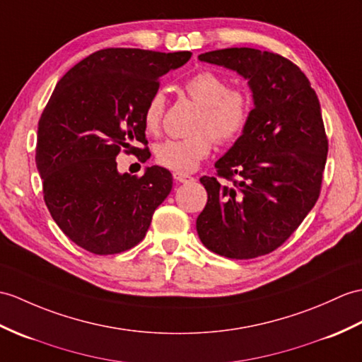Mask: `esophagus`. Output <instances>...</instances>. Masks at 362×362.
<instances>
[{
	"label": "esophagus",
	"instance_id": "34e87169",
	"mask_svg": "<svg viewBox=\"0 0 362 362\" xmlns=\"http://www.w3.org/2000/svg\"><path fill=\"white\" fill-rule=\"evenodd\" d=\"M174 179L180 182V183H188V182H192L194 180V177L189 174H185V173H174Z\"/></svg>",
	"mask_w": 362,
	"mask_h": 362
}]
</instances>
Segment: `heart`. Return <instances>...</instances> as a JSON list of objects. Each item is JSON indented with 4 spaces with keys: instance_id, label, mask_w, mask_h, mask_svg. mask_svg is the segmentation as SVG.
<instances>
[{
    "instance_id": "obj_1",
    "label": "heart",
    "mask_w": 362,
    "mask_h": 362,
    "mask_svg": "<svg viewBox=\"0 0 362 362\" xmlns=\"http://www.w3.org/2000/svg\"><path fill=\"white\" fill-rule=\"evenodd\" d=\"M185 90L202 106L194 131L188 139H170L156 146V160L175 173H191L202 160L211 154L214 139L219 143L238 141L253 112L250 92L242 88H230L222 75L211 71H200L185 83ZM165 114V95L154 92L143 109V126L148 134L160 131Z\"/></svg>"
}]
</instances>
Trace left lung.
I'll return each instance as SVG.
<instances>
[{
  "label": "left lung",
  "instance_id": "1",
  "mask_svg": "<svg viewBox=\"0 0 362 362\" xmlns=\"http://www.w3.org/2000/svg\"><path fill=\"white\" fill-rule=\"evenodd\" d=\"M248 80L255 107L243 136L204 175L202 243L230 259L272 253L305 219L321 192L329 151L321 105L299 67L267 50L228 47L199 55ZM228 180V182H223Z\"/></svg>",
  "mask_w": 362,
  "mask_h": 362
}]
</instances>
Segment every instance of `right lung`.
<instances>
[{
	"mask_svg": "<svg viewBox=\"0 0 362 362\" xmlns=\"http://www.w3.org/2000/svg\"><path fill=\"white\" fill-rule=\"evenodd\" d=\"M189 58L188 50L109 47L57 83L38 122L35 162L50 216L78 247L115 255L146 236L173 175L162 166L146 168L140 177L120 174L115 157L124 151L148 160L143 109L162 75ZM137 142L146 148L134 147Z\"/></svg>",
	"mask_w": 362,
	"mask_h": 362,
	"instance_id": "add662e5",
	"label": "right lung"
}]
</instances>
